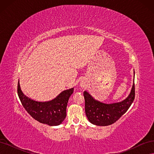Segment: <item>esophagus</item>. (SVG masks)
I'll list each match as a JSON object with an SVG mask.
<instances>
[{
	"label": "esophagus",
	"instance_id": "34e87169",
	"mask_svg": "<svg viewBox=\"0 0 154 154\" xmlns=\"http://www.w3.org/2000/svg\"><path fill=\"white\" fill-rule=\"evenodd\" d=\"M80 85H81V87H83V88H85V87H86V85L85 84V83H81Z\"/></svg>",
	"mask_w": 154,
	"mask_h": 154
}]
</instances>
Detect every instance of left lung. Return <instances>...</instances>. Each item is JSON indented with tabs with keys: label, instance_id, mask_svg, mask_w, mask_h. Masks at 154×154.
Returning a JSON list of instances; mask_svg holds the SVG:
<instances>
[{
	"label": "left lung",
	"instance_id": "1",
	"mask_svg": "<svg viewBox=\"0 0 154 154\" xmlns=\"http://www.w3.org/2000/svg\"><path fill=\"white\" fill-rule=\"evenodd\" d=\"M85 98V110L89 122L97 126H108L115 123L127 111L135 97L134 79L130 94L119 102L105 103L96 100L87 91L83 92Z\"/></svg>",
	"mask_w": 154,
	"mask_h": 154
}]
</instances>
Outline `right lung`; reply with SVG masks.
<instances>
[{"instance_id":"add662e5","label":"right lung","mask_w":154,"mask_h":154,"mask_svg":"<svg viewBox=\"0 0 154 154\" xmlns=\"http://www.w3.org/2000/svg\"><path fill=\"white\" fill-rule=\"evenodd\" d=\"M18 95L24 109L32 118L38 122L49 126L61 125L66 117V109L70 96L74 88L65 90L47 101H38L26 96L18 83Z\"/></svg>"}]
</instances>
